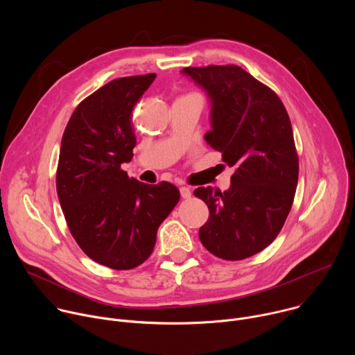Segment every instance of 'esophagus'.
<instances>
[{"label": "esophagus", "instance_id": "obj_1", "mask_svg": "<svg viewBox=\"0 0 355 355\" xmlns=\"http://www.w3.org/2000/svg\"><path fill=\"white\" fill-rule=\"evenodd\" d=\"M180 192H181V196H182L184 199H188V198H191V195H192V192H191V189H189L188 187H181V188H180Z\"/></svg>", "mask_w": 355, "mask_h": 355}]
</instances>
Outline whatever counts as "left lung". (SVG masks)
I'll list each match as a JSON object with an SVG mask.
<instances>
[{
    "label": "left lung",
    "instance_id": "left-lung-1",
    "mask_svg": "<svg viewBox=\"0 0 355 355\" xmlns=\"http://www.w3.org/2000/svg\"><path fill=\"white\" fill-rule=\"evenodd\" d=\"M182 74L209 96L205 140L236 167L227 191H193L209 208L199 239L219 259L251 257L275 240L293 202L299 162L288 112L271 88L239 66L185 67Z\"/></svg>",
    "mask_w": 355,
    "mask_h": 355
}]
</instances>
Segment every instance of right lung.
<instances>
[{
    "label": "right lung",
    "mask_w": 355,
    "mask_h": 355,
    "mask_svg": "<svg viewBox=\"0 0 355 355\" xmlns=\"http://www.w3.org/2000/svg\"><path fill=\"white\" fill-rule=\"evenodd\" d=\"M156 74L116 78L74 110L62 139L56 188L67 226L85 254L132 270L155 248L157 229L180 200L170 182L148 185L121 168L133 157L132 111Z\"/></svg>",
    "instance_id": "1"
}]
</instances>
